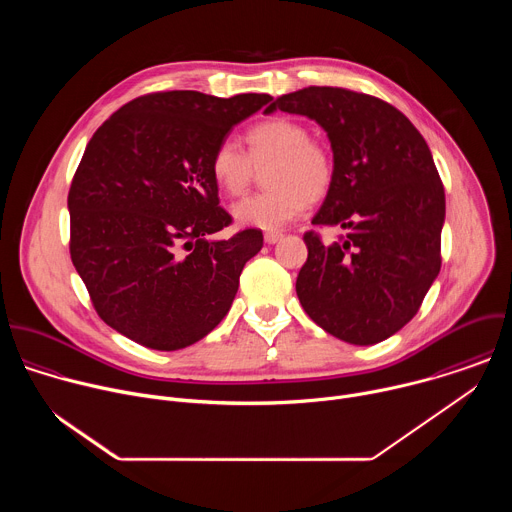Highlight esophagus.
<instances>
[{
    "label": "esophagus",
    "mask_w": 512,
    "mask_h": 512,
    "mask_svg": "<svg viewBox=\"0 0 512 512\" xmlns=\"http://www.w3.org/2000/svg\"><path fill=\"white\" fill-rule=\"evenodd\" d=\"M281 237H283L281 233H265V243L267 245H275L277 241H281Z\"/></svg>",
    "instance_id": "34e87169"
}]
</instances>
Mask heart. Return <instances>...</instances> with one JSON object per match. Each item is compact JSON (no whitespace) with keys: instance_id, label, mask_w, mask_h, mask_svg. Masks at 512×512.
<instances>
[{"instance_id":"heart-1","label":"heart","mask_w":512,"mask_h":512,"mask_svg":"<svg viewBox=\"0 0 512 512\" xmlns=\"http://www.w3.org/2000/svg\"><path fill=\"white\" fill-rule=\"evenodd\" d=\"M247 152L227 137L210 154V176L227 196H241L251 186L257 168H267L269 190L249 196L233 206L235 221L243 227L277 231L306 210L308 200L324 198L334 182L336 166L324 143L310 139V129L287 117L253 125Z\"/></svg>"}]
</instances>
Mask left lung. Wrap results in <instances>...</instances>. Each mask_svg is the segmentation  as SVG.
Here are the masks:
<instances>
[{"mask_svg": "<svg viewBox=\"0 0 512 512\" xmlns=\"http://www.w3.org/2000/svg\"><path fill=\"white\" fill-rule=\"evenodd\" d=\"M277 109L328 133L336 174L312 225L348 231L332 245L304 235L300 304L344 342L387 340L417 314L442 267L446 194L427 143L399 109L348 89L308 87L265 113Z\"/></svg>", "mask_w": 512, "mask_h": 512, "instance_id": "left-lung-1", "label": "left lung"}]
</instances>
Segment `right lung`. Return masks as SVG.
I'll list each match as a JSON object with an SVG mask.
<instances>
[{
  "instance_id": "right-lung-1",
  "label": "right lung",
  "mask_w": 512,
  "mask_h": 512,
  "mask_svg": "<svg viewBox=\"0 0 512 512\" xmlns=\"http://www.w3.org/2000/svg\"><path fill=\"white\" fill-rule=\"evenodd\" d=\"M269 101L152 93L115 111L87 143L68 190L70 259L97 314L119 334L178 350L231 310L263 233L208 239L233 223L218 206L210 154Z\"/></svg>"
}]
</instances>
